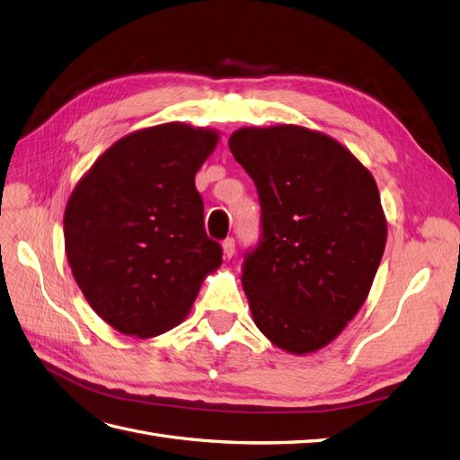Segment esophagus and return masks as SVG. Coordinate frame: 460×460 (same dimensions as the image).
Segmentation results:
<instances>
[{
  "label": "esophagus",
  "instance_id": "1",
  "mask_svg": "<svg viewBox=\"0 0 460 460\" xmlns=\"http://www.w3.org/2000/svg\"><path fill=\"white\" fill-rule=\"evenodd\" d=\"M222 252H225L226 259H232L234 253H235V242L232 238L225 240V243H222Z\"/></svg>",
  "mask_w": 460,
  "mask_h": 460
}]
</instances>
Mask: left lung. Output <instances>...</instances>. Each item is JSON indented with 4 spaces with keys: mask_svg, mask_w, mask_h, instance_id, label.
<instances>
[{
    "mask_svg": "<svg viewBox=\"0 0 460 460\" xmlns=\"http://www.w3.org/2000/svg\"><path fill=\"white\" fill-rule=\"evenodd\" d=\"M228 146L262 211L261 243L242 272L253 323L280 349L314 353L363 307L380 267L378 186L338 140L297 124L245 127Z\"/></svg>",
    "mask_w": 460,
    "mask_h": 460,
    "instance_id": "8db88e82",
    "label": "left lung"
}]
</instances>
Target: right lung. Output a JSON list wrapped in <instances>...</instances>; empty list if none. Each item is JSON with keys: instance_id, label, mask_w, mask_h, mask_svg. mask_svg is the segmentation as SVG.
<instances>
[{"instance_id": "add662e5", "label": "right lung", "mask_w": 460, "mask_h": 460, "mask_svg": "<svg viewBox=\"0 0 460 460\" xmlns=\"http://www.w3.org/2000/svg\"><path fill=\"white\" fill-rule=\"evenodd\" d=\"M218 137L184 122L136 130L111 146L68 198V267L90 307L120 333L153 338L178 326L222 264L196 190Z\"/></svg>"}]
</instances>
